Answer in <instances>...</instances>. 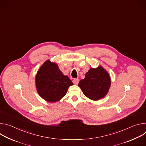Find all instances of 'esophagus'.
<instances>
[{
  "mask_svg": "<svg viewBox=\"0 0 146 146\" xmlns=\"http://www.w3.org/2000/svg\"><path fill=\"white\" fill-rule=\"evenodd\" d=\"M78 79H74L73 80V82L74 83V84H76V85H77V84H78Z\"/></svg>",
  "mask_w": 146,
  "mask_h": 146,
  "instance_id": "1",
  "label": "esophagus"
}]
</instances>
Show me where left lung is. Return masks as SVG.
<instances>
[{
	"mask_svg": "<svg viewBox=\"0 0 146 146\" xmlns=\"http://www.w3.org/2000/svg\"><path fill=\"white\" fill-rule=\"evenodd\" d=\"M78 86L88 98L98 100L108 94L111 86L110 76L101 65L96 68H91L86 73L85 78L80 81Z\"/></svg>",
	"mask_w": 146,
	"mask_h": 146,
	"instance_id": "1",
	"label": "left lung"
}]
</instances>
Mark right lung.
Listing matches in <instances>:
<instances>
[{
  "label": "right lung",
  "mask_w": 146,
  "mask_h": 146,
  "mask_svg": "<svg viewBox=\"0 0 146 146\" xmlns=\"http://www.w3.org/2000/svg\"><path fill=\"white\" fill-rule=\"evenodd\" d=\"M35 84L40 97L50 103L59 101L65 96L69 87L73 85L69 78L60 70L57 64L50 59L38 69Z\"/></svg>",
  "instance_id": "add662e5"
}]
</instances>
